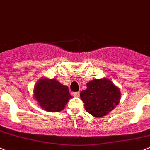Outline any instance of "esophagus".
Listing matches in <instances>:
<instances>
[{
  "mask_svg": "<svg viewBox=\"0 0 150 150\" xmlns=\"http://www.w3.org/2000/svg\"><path fill=\"white\" fill-rule=\"evenodd\" d=\"M72 94L75 97H79V92H74Z\"/></svg>",
  "mask_w": 150,
  "mask_h": 150,
  "instance_id": "obj_1",
  "label": "esophagus"
}]
</instances>
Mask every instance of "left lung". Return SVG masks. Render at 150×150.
I'll list each match as a JSON object with an SVG mask.
<instances>
[{"mask_svg":"<svg viewBox=\"0 0 150 150\" xmlns=\"http://www.w3.org/2000/svg\"><path fill=\"white\" fill-rule=\"evenodd\" d=\"M85 110L94 117L105 116L119 103L120 91L107 79H93L87 84V89L80 93Z\"/></svg>","mask_w":150,"mask_h":150,"instance_id":"1","label":"left lung"}]
</instances>
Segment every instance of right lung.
Returning a JSON list of instances; mask_svg holds the SVG:
<instances>
[{"instance_id":"add662e5","label":"right lung","mask_w":150,"mask_h":150,"mask_svg":"<svg viewBox=\"0 0 150 150\" xmlns=\"http://www.w3.org/2000/svg\"><path fill=\"white\" fill-rule=\"evenodd\" d=\"M34 95L40 106L50 112L63 110L71 98L68 87L54 79H41L35 87Z\"/></svg>"}]
</instances>
